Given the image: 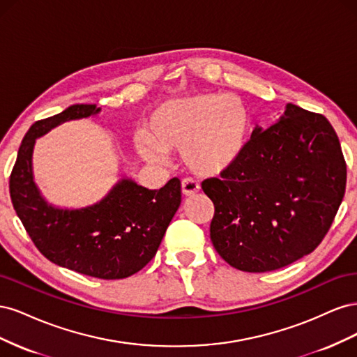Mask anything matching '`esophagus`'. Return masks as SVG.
Instances as JSON below:
<instances>
[{"label":"esophagus","mask_w":357,"mask_h":357,"mask_svg":"<svg viewBox=\"0 0 357 357\" xmlns=\"http://www.w3.org/2000/svg\"><path fill=\"white\" fill-rule=\"evenodd\" d=\"M181 192L185 197H193L199 192V185L192 178H185L181 181Z\"/></svg>","instance_id":"esophagus-1"}]
</instances>
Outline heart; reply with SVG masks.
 Here are the masks:
<instances>
[{
    "label": "heart",
    "mask_w": 357,
    "mask_h": 357,
    "mask_svg": "<svg viewBox=\"0 0 357 357\" xmlns=\"http://www.w3.org/2000/svg\"><path fill=\"white\" fill-rule=\"evenodd\" d=\"M252 126L250 109L238 96L195 93L156 107L135 147L155 164L164 162L167 152L180 150L193 174L219 177L244 156Z\"/></svg>",
    "instance_id": "1"
}]
</instances>
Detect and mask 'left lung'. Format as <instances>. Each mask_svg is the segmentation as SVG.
Wrapping results in <instances>:
<instances>
[{
  "label": "left lung",
  "mask_w": 357,
  "mask_h": 357,
  "mask_svg": "<svg viewBox=\"0 0 357 357\" xmlns=\"http://www.w3.org/2000/svg\"><path fill=\"white\" fill-rule=\"evenodd\" d=\"M345 181L347 165L328 119L287 104L278 122L255 129L238 164L202 181L214 204L215 252L245 273L294 264L325 238Z\"/></svg>",
  "instance_id": "8db88e82"
}]
</instances>
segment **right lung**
Returning a JSON list of instances; mask_svg holds the SVG:
<instances>
[{
    "label": "right lung",
    "instance_id": "1",
    "mask_svg": "<svg viewBox=\"0 0 357 357\" xmlns=\"http://www.w3.org/2000/svg\"><path fill=\"white\" fill-rule=\"evenodd\" d=\"M95 104H74L36 122L22 139L10 174V198L32 243L50 262L102 280L126 278L156 255L181 202L177 177L150 190L122 178L100 202L84 208L47 204L32 174L36 139L55 126L100 113Z\"/></svg>",
    "mask_w": 357,
    "mask_h": 357
}]
</instances>
